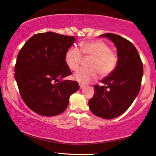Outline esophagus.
Listing matches in <instances>:
<instances>
[{
	"mask_svg": "<svg viewBox=\"0 0 156 156\" xmlns=\"http://www.w3.org/2000/svg\"><path fill=\"white\" fill-rule=\"evenodd\" d=\"M80 89H83V88H84V86L83 85V84H80Z\"/></svg>",
	"mask_w": 156,
	"mask_h": 156,
	"instance_id": "obj_1",
	"label": "esophagus"
}]
</instances>
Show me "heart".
I'll return each mask as SVG.
<instances>
[{
  "mask_svg": "<svg viewBox=\"0 0 156 156\" xmlns=\"http://www.w3.org/2000/svg\"><path fill=\"white\" fill-rule=\"evenodd\" d=\"M80 51L76 47H71L65 54V61L72 71L77 70L81 63L82 55L91 57L88 69H81L75 73L74 78L82 84H88L97 79L98 75L106 76L116 68L118 57L113 50L102 40H92L80 43Z\"/></svg>",
  "mask_w": 156,
  "mask_h": 156,
  "instance_id": "1",
  "label": "heart"
}]
</instances>
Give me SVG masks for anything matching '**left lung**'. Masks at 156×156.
Wrapping results in <instances>:
<instances>
[{
	"mask_svg": "<svg viewBox=\"0 0 156 156\" xmlns=\"http://www.w3.org/2000/svg\"><path fill=\"white\" fill-rule=\"evenodd\" d=\"M100 37H108L114 43L118 62L113 72L101 81L103 85H94L95 94L88 103L95 116L112 119L127 110L139 94L143 65L136 48L128 40L112 33Z\"/></svg>",
	"mask_w": 156,
	"mask_h": 156,
	"instance_id": "1",
	"label": "left lung"
}]
</instances>
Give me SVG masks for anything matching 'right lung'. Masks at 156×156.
<instances>
[{
  "label": "right lung",
  "mask_w": 156,
  "mask_h": 156,
  "mask_svg": "<svg viewBox=\"0 0 156 156\" xmlns=\"http://www.w3.org/2000/svg\"><path fill=\"white\" fill-rule=\"evenodd\" d=\"M74 36L48 32L30 37L17 55L14 76L27 106L44 116L61 114L69 97L80 88L76 81L63 80L72 74L65 61Z\"/></svg>",
  "instance_id": "obj_1"
}]
</instances>
